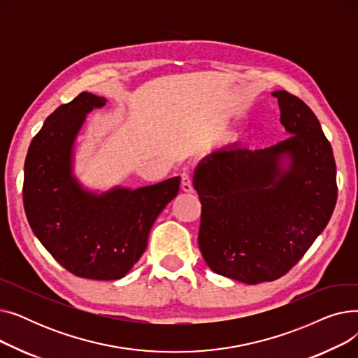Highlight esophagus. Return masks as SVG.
Returning a JSON list of instances; mask_svg holds the SVG:
<instances>
[{"label": "esophagus", "mask_w": 358, "mask_h": 358, "mask_svg": "<svg viewBox=\"0 0 358 358\" xmlns=\"http://www.w3.org/2000/svg\"><path fill=\"white\" fill-rule=\"evenodd\" d=\"M181 189L187 193L193 192V182H192V176L189 173H182L181 174Z\"/></svg>", "instance_id": "esophagus-1"}]
</instances>
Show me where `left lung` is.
<instances>
[{
    "mask_svg": "<svg viewBox=\"0 0 358 358\" xmlns=\"http://www.w3.org/2000/svg\"><path fill=\"white\" fill-rule=\"evenodd\" d=\"M273 96L290 138L257 150L222 146L193 177L206 264L245 285L285 275L325 229L338 194L332 148L313 111L285 90Z\"/></svg>",
    "mask_w": 358,
    "mask_h": 358,
    "instance_id": "obj_1",
    "label": "left lung"
}]
</instances>
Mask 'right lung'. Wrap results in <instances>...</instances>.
Wrapping results in <instances>:
<instances>
[{
	"mask_svg": "<svg viewBox=\"0 0 358 358\" xmlns=\"http://www.w3.org/2000/svg\"><path fill=\"white\" fill-rule=\"evenodd\" d=\"M107 100L81 92L45 120L24 162L23 201L30 228L69 273L119 280L148 245L154 222L180 190V177L139 189L97 193L73 174V149L87 115Z\"/></svg>",
	"mask_w": 358,
	"mask_h": 358,
	"instance_id": "right-lung-1",
	"label": "right lung"
}]
</instances>
